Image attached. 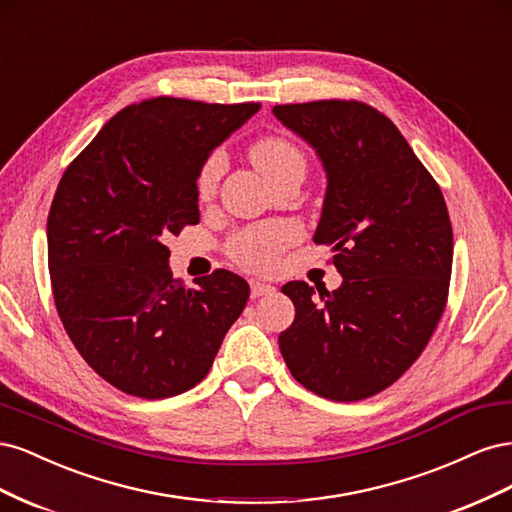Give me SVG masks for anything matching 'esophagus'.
Segmentation results:
<instances>
[{
  "instance_id": "esophagus-1",
  "label": "esophagus",
  "mask_w": 512,
  "mask_h": 512,
  "mask_svg": "<svg viewBox=\"0 0 512 512\" xmlns=\"http://www.w3.org/2000/svg\"><path fill=\"white\" fill-rule=\"evenodd\" d=\"M250 288H252V299L265 297V294L275 292V288H273L271 284H265V282H260V280H252V282H250Z\"/></svg>"
}]
</instances>
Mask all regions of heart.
<instances>
[{"label":"heart","instance_id":"b5f03b06","mask_svg":"<svg viewBox=\"0 0 512 512\" xmlns=\"http://www.w3.org/2000/svg\"><path fill=\"white\" fill-rule=\"evenodd\" d=\"M250 158L254 166L265 175L267 181L282 175L292 166H303V153L297 145H292L280 136H265L256 141L250 149ZM226 158L222 151H213L207 156L198 170L196 190L200 198H211L218 190V183L224 175ZM299 230L292 222H262L247 226L235 232L228 239L226 252L237 265L250 271H269L277 265V258L290 243L297 241Z\"/></svg>","mask_w":512,"mask_h":512}]
</instances>
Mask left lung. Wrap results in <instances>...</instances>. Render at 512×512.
Returning <instances> with one entry per match:
<instances>
[{
  "label": "left lung",
  "instance_id": "left-lung-1",
  "mask_svg": "<svg viewBox=\"0 0 512 512\" xmlns=\"http://www.w3.org/2000/svg\"><path fill=\"white\" fill-rule=\"evenodd\" d=\"M273 115L327 170L314 235L344 282H288L294 322L280 350L294 380L333 401L384 391L421 356L448 299L453 228L440 185L395 123L356 100L277 104Z\"/></svg>",
  "mask_w": 512,
  "mask_h": 512
}]
</instances>
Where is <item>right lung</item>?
Listing matches in <instances>:
<instances>
[{"instance_id":"1","label":"right lung","mask_w":512,"mask_h":512,"mask_svg":"<svg viewBox=\"0 0 512 512\" xmlns=\"http://www.w3.org/2000/svg\"><path fill=\"white\" fill-rule=\"evenodd\" d=\"M258 102L149 98L106 123L61 177L46 220L57 314L87 365L115 389L164 399L213 365L250 297L226 269H168L170 235L198 224V170Z\"/></svg>"}]
</instances>
